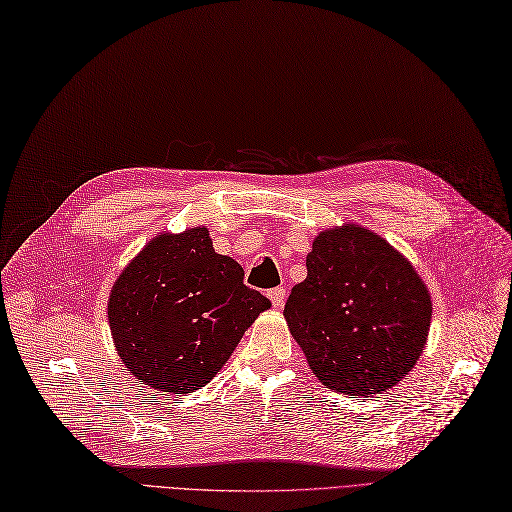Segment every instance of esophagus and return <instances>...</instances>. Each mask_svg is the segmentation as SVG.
I'll use <instances>...</instances> for the list:
<instances>
[{
    "label": "esophagus",
    "mask_w": 512,
    "mask_h": 512,
    "mask_svg": "<svg viewBox=\"0 0 512 512\" xmlns=\"http://www.w3.org/2000/svg\"><path fill=\"white\" fill-rule=\"evenodd\" d=\"M267 296L271 298L273 307L281 309V307H284V303H286V288H273V290L267 292Z\"/></svg>",
    "instance_id": "34e87169"
}]
</instances>
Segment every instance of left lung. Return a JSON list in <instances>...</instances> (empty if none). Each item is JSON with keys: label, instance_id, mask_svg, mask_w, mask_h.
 Wrapping results in <instances>:
<instances>
[{"label": "left lung", "instance_id": "1", "mask_svg": "<svg viewBox=\"0 0 512 512\" xmlns=\"http://www.w3.org/2000/svg\"><path fill=\"white\" fill-rule=\"evenodd\" d=\"M284 317L317 379L368 398L392 390L424 354L432 296L409 258L349 222L313 239Z\"/></svg>", "mask_w": 512, "mask_h": 512}]
</instances>
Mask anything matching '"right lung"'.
Wrapping results in <instances>:
<instances>
[{
    "mask_svg": "<svg viewBox=\"0 0 512 512\" xmlns=\"http://www.w3.org/2000/svg\"><path fill=\"white\" fill-rule=\"evenodd\" d=\"M271 307L205 226L150 239L114 281L108 322L120 362L148 390L190 394L214 379Z\"/></svg>",
    "mask_w": 512,
    "mask_h": 512,
    "instance_id": "right-lung-1",
    "label": "right lung"
}]
</instances>
